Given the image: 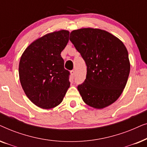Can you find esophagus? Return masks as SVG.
Segmentation results:
<instances>
[{
  "mask_svg": "<svg viewBox=\"0 0 147 147\" xmlns=\"http://www.w3.org/2000/svg\"><path fill=\"white\" fill-rule=\"evenodd\" d=\"M71 74L72 78L75 77V76H76V71H75V70H72V71H71Z\"/></svg>",
  "mask_w": 147,
  "mask_h": 147,
  "instance_id": "34e87169",
  "label": "esophagus"
}]
</instances>
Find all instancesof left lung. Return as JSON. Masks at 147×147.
<instances>
[{"mask_svg": "<svg viewBox=\"0 0 147 147\" xmlns=\"http://www.w3.org/2000/svg\"><path fill=\"white\" fill-rule=\"evenodd\" d=\"M69 40L87 66L84 82L78 86L84 102L95 108L114 103L125 88L130 73L128 51L117 37L104 30H74Z\"/></svg>", "mask_w": 147, "mask_h": 147, "instance_id": "obj_1", "label": "left lung"}]
</instances>
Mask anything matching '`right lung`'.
<instances>
[{
    "label": "right lung",
    "mask_w": 147,
    "mask_h": 147,
    "mask_svg": "<svg viewBox=\"0 0 147 147\" xmlns=\"http://www.w3.org/2000/svg\"><path fill=\"white\" fill-rule=\"evenodd\" d=\"M65 30L44 35L33 42L20 60L19 74L28 98L44 109L61 103L69 87L70 72L64 68L61 53L69 41Z\"/></svg>",
    "instance_id": "1"
}]
</instances>
